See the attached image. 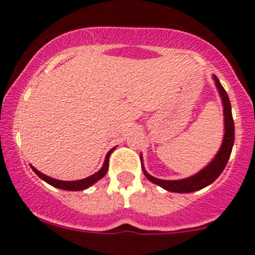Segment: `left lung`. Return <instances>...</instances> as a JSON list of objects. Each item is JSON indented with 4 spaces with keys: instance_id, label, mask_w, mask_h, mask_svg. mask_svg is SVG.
Instances as JSON below:
<instances>
[{
    "instance_id": "8db88e82",
    "label": "left lung",
    "mask_w": 255,
    "mask_h": 255,
    "mask_svg": "<svg viewBox=\"0 0 255 255\" xmlns=\"http://www.w3.org/2000/svg\"><path fill=\"white\" fill-rule=\"evenodd\" d=\"M213 80H215V84L217 86L218 92H220L221 99H222L223 116H225V135H223V140L222 144H221L220 150L216 154L215 158L212 159V161L207 166H205L201 171H199L195 175L186 177V179L161 180L156 179V177L149 175L146 173L143 165V159L140 156L143 173L146 176V179L153 182V184H156L163 187V189L168 190V191L179 192V194H187V192H194L197 191V190L204 189V187L212 184L221 175V173L225 170L226 165H227L228 159H230L231 153H232L233 143H235V122H233L232 109H231V102L230 99H228L227 92L223 89V86L221 85L217 76L213 75Z\"/></svg>"
}]
</instances>
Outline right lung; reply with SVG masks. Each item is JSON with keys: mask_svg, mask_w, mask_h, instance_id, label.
Instances as JSON below:
<instances>
[{"mask_svg": "<svg viewBox=\"0 0 255 255\" xmlns=\"http://www.w3.org/2000/svg\"><path fill=\"white\" fill-rule=\"evenodd\" d=\"M113 150H115V148H112L111 150L107 153L106 158H105L104 165H102V168L100 169L97 173H95L94 175H91L89 177H85V179L75 180V181H63V180L53 179V177L44 175L43 173L38 171L37 169L34 168V166H32V165H30V166H32V170L34 171V173L37 174V175L39 176L40 179L44 180L45 182H48V184L51 185V186L58 187V189H61V190H68V191H81V190L87 189V187H90L91 185H94L95 182L99 181L100 179H102V177L106 175L107 170H109V158H110V155H111V153Z\"/></svg>", "mask_w": 255, "mask_h": 255, "instance_id": "right-lung-1", "label": "right lung"}]
</instances>
